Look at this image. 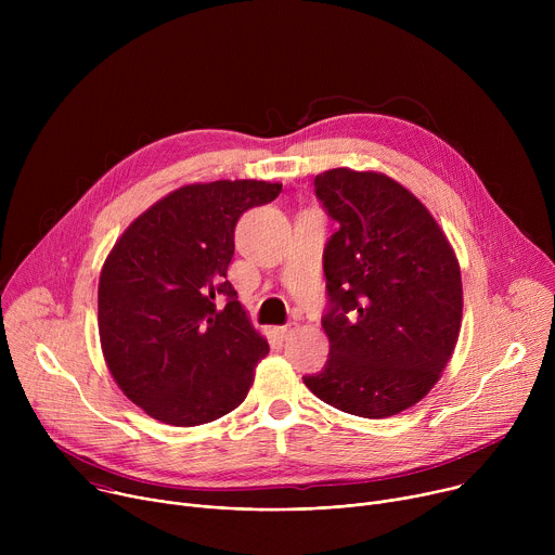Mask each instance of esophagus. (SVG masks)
Instances as JSON below:
<instances>
[{
  "label": "esophagus",
  "mask_w": 555,
  "mask_h": 555,
  "mask_svg": "<svg viewBox=\"0 0 555 555\" xmlns=\"http://www.w3.org/2000/svg\"><path fill=\"white\" fill-rule=\"evenodd\" d=\"M294 330H296V325H294V323H287V325H283V327H276L274 334H276L281 340H287V338L294 334Z\"/></svg>",
  "instance_id": "obj_1"
}]
</instances>
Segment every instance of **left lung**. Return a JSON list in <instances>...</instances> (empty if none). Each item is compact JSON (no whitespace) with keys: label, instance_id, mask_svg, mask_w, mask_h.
I'll list each match as a JSON object with an SVG mask.
<instances>
[{"label":"left lung","instance_id":"8db88e82","mask_svg":"<svg viewBox=\"0 0 555 555\" xmlns=\"http://www.w3.org/2000/svg\"><path fill=\"white\" fill-rule=\"evenodd\" d=\"M313 186L338 230L323 255L330 360L302 382L343 413L398 415L426 398L456 347V255L430 210L384 173L343 167Z\"/></svg>","mask_w":555,"mask_h":555}]
</instances>
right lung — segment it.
I'll return each mask as SVG.
<instances>
[{"instance_id":"right-lung-1","label":"right lung","mask_w":555,"mask_h":555,"mask_svg":"<svg viewBox=\"0 0 555 555\" xmlns=\"http://www.w3.org/2000/svg\"><path fill=\"white\" fill-rule=\"evenodd\" d=\"M281 186H180L133 219L107 255L99 281L103 356L120 390L149 417L199 426L246 400L270 347L225 272L236 221L276 199Z\"/></svg>"}]
</instances>
